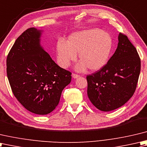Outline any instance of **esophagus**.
<instances>
[{"mask_svg": "<svg viewBox=\"0 0 147 147\" xmlns=\"http://www.w3.org/2000/svg\"><path fill=\"white\" fill-rule=\"evenodd\" d=\"M72 77H73V78H74V79H77V78L79 77L80 76L79 75H77L76 74H72Z\"/></svg>", "mask_w": 147, "mask_h": 147, "instance_id": "34e87169", "label": "esophagus"}]
</instances>
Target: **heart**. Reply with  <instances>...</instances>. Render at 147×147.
Listing matches in <instances>:
<instances>
[{
    "mask_svg": "<svg viewBox=\"0 0 147 147\" xmlns=\"http://www.w3.org/2000/svg\"><path fill=\"white\" fill-rule=\"evenodd\" d=\"M112 46L111 35L100 29L74 33L68 37L67 43L61 40L57 43L58 62L62 68H67L76 61V54H79L80 61L76 65V70L82 71L88 68L90 71H98L107 63Z\"/></svg>",
    "mask_w": 147,
    "mask_h": 147,
    "instance_id": "obj_1",
    "label": "heart"
}]
</instances>
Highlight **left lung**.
Returning <instances> with one entry per match:
<instances>
[{
    "mask_svg": "<svg viewBox=\"0 0 147 147\" xmlns=\"http://www.w3.org/2000/svg\"><path fill=\"white\" fill-rule=\"evenodd\" d=\"M118 40L117 48L107 63L86 77L88 98L101 111L124 105L133 96L138 80L141 60L136 49L121 33Z\"/></svg>",
    "mask_w": 147,
    "mask_h": 147,
    "instance_id": "left-lung-1",
    "label": "left lung"
}]
</instances>
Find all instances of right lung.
<instances>
[{
  "label": "right lung",
  "instance_id": "1",
  "mask_svg": "<svg viewBox=\"0 0 147 147\" xmlns=\"http://www.w3.org/2000/svg\"><path fill=\"white\" fill-rule=\"evenodd\" d=\"M42 30L30 28L7 57V75L14 96L28 111L47 115L58 106L71 72L59 67L40 46Z\"/></svg>",
  "mask_w": 147,
  "mask_h": 147
}]
</instances>
